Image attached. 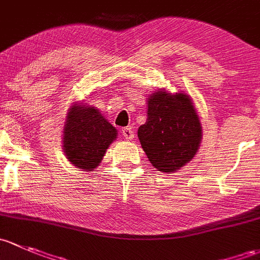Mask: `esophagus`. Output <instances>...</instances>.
<instances>
[{"label": "esophagus", "mask_w": 260, "mask_h": 260, "mask_svg": "<svg viewBox=\"0 0 260 260\" xmlns=\"http://www.w3.org/2000/svg\"><path fill=\"white\" fill-rule=\"evenodd\" d=\"M121 133H122V136H124V138L126 139V140H131V139L134 138V131H133V129H131L130 126L124 127V129L121 130Z\"/></svg>", "instance_id": "obj_1"}]
</instances>
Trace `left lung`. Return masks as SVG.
Masks as SVG:
<instances>
[{
  "label": "left lung",
  "mask_w": 260,
  "mask_h": 260,
  "mask_svg": "<svg viewBox=\"0 0 260 260\" xmlns=\"http://www.w3.org/2000/svg\"><path fill=\"white\" fill-rule=\"evenodd\" d=\"M139 140L152 167L174 173L197 154L202 126L186 93L156 91L148 101V119L138 130Z\"/></svg>",
  "instance_id": "obj_1"
}]
</instances>
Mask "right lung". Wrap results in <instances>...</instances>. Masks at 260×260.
<instances>
[{"instance_id": "right-lung-1", "label": "right lung", "mask_w": 260, "mask_h": 260, "mask_svg": "<svg viewBox=\"0 0 260 260\" xmlns=\"http://www.w3.org/2000/svg\"><path fill=\"white\" fill-rule=\"evenodd\" d=\"M117 131L92 106H72L63 129V151L75 167L93 170Z\"/></svg>"}]
</instances>
